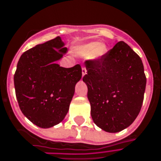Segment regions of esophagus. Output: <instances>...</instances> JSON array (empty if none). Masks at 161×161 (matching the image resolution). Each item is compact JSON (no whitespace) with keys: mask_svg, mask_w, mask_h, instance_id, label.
Here are the masks:
<instances>
[{"mask_svg":"<svg viewBox=\"0 0 161 161\" xmlns=\"http://www.w3.org/2000/svg\"><path fill=\"white\" fill-rule=\"evenodd\" d=\"M87 73V70H86V68L85 67V66H82V75L84 76Z\"/></svg>","mask_w":161,"mask_h":161,"instance_id":"1","label":"esophagus"}]
</instances>
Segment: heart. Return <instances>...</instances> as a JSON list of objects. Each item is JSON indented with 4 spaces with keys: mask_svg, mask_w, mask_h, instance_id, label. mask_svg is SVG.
<instances>
[{
    "mask_svg": "<svg viewBox=\"0 0 161 161\" xmlns=\"http://www.w3.org/2000/svg\"><path fill=\"white\" fill-rule=\"evenodd\" d=\"M105 49L102 44H99L97 42H91L77 47L75 52L79 56H91L93 58H98L105 53Z\"/></svg>",
    "mask_w": 161,
    "mask_h": 161,
    "instance_id": "obj_1",
    "label": "heart"
}]
</instances>
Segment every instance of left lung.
I'll return each mask as SVG.
<instances>
[{"label": "left lung", "instance_id": "8db88e82", "mask_svg": "<svg viewBox=\"0 0 161 161\" xmlns=\"http://www.w3.org/2000/svg\"><path fill=\"white\" fill-rule=\"evenodd\" d=\"M91 115L105 131H121L134 122L141 111L146 77L141 57L124 42L101 57L85 62Z\"/></svg>", "mask_w": 161, "mask_h": 161}]
</instances>
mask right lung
<instances>
[{"instance_id":"right-lung-1","label":"right lung","mask_w":161,"mask_h":161,"mask_svg":"<svg viewBox=\"0 0 161 161\" xmlns=\"http://www.w3.org/2000/svg\"><path fill=\"white\" fill-rule=\"evenodd\" d=\"M67 51L60 36L29 49L21 55L14 75L15 96L26 118L42 128L59 124L67 114L81 66L56 64Z\"/></svg>"}]
</instances>
